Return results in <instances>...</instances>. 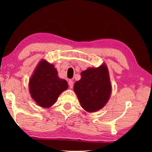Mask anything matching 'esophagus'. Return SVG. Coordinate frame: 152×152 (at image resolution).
<instances>
[{"label":"esophagus","mask_w":152,"mask_h":152,"mask_svg":"<svg viewBox=\"0 0 152 152\" xmlns=\"http://www.w3.org/2000/svg\"><path fill=\"white\" fill-rule=\"evenodd\" d=\"M68 86H69L70 88H72V87H73V82L72 80L68 81Z\"/></svg>","instance_id":"obj_1"}]
</instances>
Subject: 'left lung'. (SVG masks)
Segmentation results:
<instances>
[{
    "label": "left lung",
    "instance_id": "left-lung-1",
    "mask_svg": "<svg viewBox=\"0 0 152 152\" xmlns=\"http://www.w3.org/2000/svg\"><path fill=\"white\" fill-rule=\"evenodd\" d=\"M74 91L81 106L86 111L95 112L103 108L111 92L107 66L102 65L82 72L80 80L75 83Z\"/></svg>",
    "mask_w": 152,
    "mask_h": 152
}]
</instances>
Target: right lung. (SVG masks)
Returning <instances> with one entry per match:
<instances>
[{"label": "right lung", "instance_id": "add662e5", "mask_svg": "<svg viewBox=\"0 0 152 152\" xmlns=\"http://www.w3.org/2000/svg\"><path fill=\"white\" fill-rule=\"evenodd\" d=\"M68 88L67 82L58 77L53 64L41 61L31 77L29 88L31 96L40 107L48 108Z\"/></svg>", "mask_w": 152, "mask_h": 152}]
</instances>
